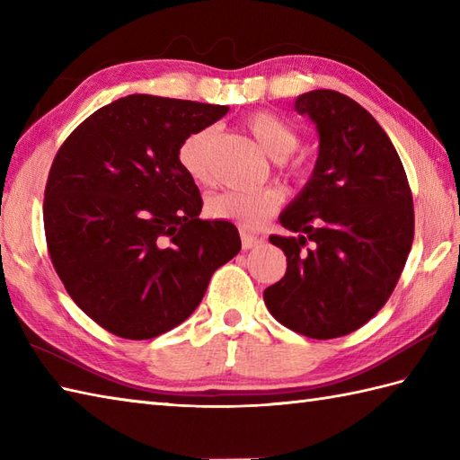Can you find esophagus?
<instances>
[{"mask_svg": "<svg viewBox=\"0 0 460 460\" xmlns=\"http://www.w3.org/2000/svg\"><path fill=\"white\" fill-rule=\"evenodd\" d=\"M241 243H243V249H252V247L261 245L262 239L252 235V233H249V231H241Z\"/></svg>", "mask_w": 460, "mask_h": 460, "instance_id": "esophagus-1", "label": "esophagus"}]
</instances>
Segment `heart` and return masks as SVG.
Returning a JSON list of instances; mask_svg holds the SVG:
<instances>
[{
    "label": "heart",
    "mask_w": 460,
    "mask_h": 460,
    "mask_svg": "<svg viewBox=\"0 0 460 460\" xmlns=\"http://www.w3.org/2000/svg\"><path fill=\"white\" fill-rule=\"evenodd\" d=\"M247 128L255 136L259 146L272 160L280 162V168L290 175H305L300 162H287L288 155L298 148L300 134L292 126L272 112H257L247 120ZM217 130L213 126L195 130L183 138L178 148V164L195 183L211 181V152ZM285 203V191L280 188H265L259 191H223L211 195L205 209L213 219L235 221L243 227L255 229L277 213Z\"/></svg>",
    "instance_id": "b5f03b06"
}]
</instances>
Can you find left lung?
<instances>
[{
  "instance_id": "8db88e82",
  "label": "left lung",
  "mask_w": 460,
  "mask_h": 460,
  "mask_svg": "<svg viewBox=\"0 0 460 460\" xmlns=\"http://www.w3.org/2000/svg\"><path fill=\"white\" fill-rule=\"evenodd\" d=\"M295 109L316 124L320 150L279 217L298 235L269 237L285 251L287 272L262 298L282 326L330 340L364 326L392 296L413 243V195L392 140L364 106L318 89Z\"/></svg>"
}]
</instances>
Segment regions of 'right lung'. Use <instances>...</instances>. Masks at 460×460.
<instances>
[{"label":"right lung","mask_w":460,"mask_h":460,"mask_svg":"<svg viewBox=\"0 0 460 460\" xmlns=\"http://www.w3.org/2000/svg\"><path fill=\"white\" fill-rule=\"evenodd\" d=\"M227 112L130 94L58 148L45 185L47 249L68 296L111 334L150 340L181 324L241 251L235 225L199 219V190L178 164L185 136Z\"/></svg>","instance_id":"1"}]
</instances>
